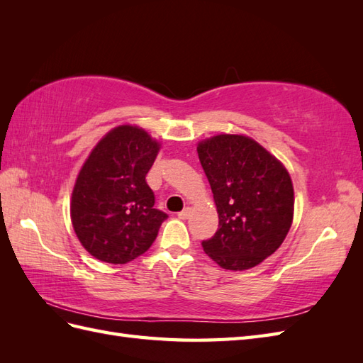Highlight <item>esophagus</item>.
I'll return each mask as SVG.
<instances>
[{
    "label": "esophagus",
    "mask_w": 363,
    "mask_h": 363,
    "mask_svg": "<svg viewBox=\"0 0 363 363\" xmlns=\"http://www.w3.org/2000/svg\"><path fill=\"white\" fill-rule=\"evenodd\" d=\"M189 216H191V208L189 207H186V208H183L182 212H179L180 219H188Z\"/></svg>",
    "instance_id": "esophagus-1"
}]
</instances>
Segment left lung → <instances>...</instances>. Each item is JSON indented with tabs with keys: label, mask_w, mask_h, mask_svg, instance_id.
I'll use <instances>...</instances> for the list:
<instances>
[{
	"label": "left lung",
	"mask_w": 363,
	"mask_h": 363,
	"mask_svg": "<svg viewBox=\"0 0 363 363\" xmlns=\"http://www.w3.org/2000/svg\"><path fill=\"white\" fill-rule=\"evenodd\" d=\"M196 151L219 218L203 250L224 269L259 265L281 245L292 224L289 172L247 136L218 135L200 142Z\"/></svg>",
	"instance_id": "left-lung-1"
}]
</instances>
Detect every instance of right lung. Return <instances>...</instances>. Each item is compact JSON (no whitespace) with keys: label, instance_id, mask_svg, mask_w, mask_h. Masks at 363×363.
I'll return each mask as SVG.
<instances>
[{"label":"right lung","instance_id":"add662e5","mask_svg":"<svg viewBox=\"0 0 363 363\" xmlns=\"http://www.w3.org/2000/svg\"><path fill=\"white\" fill-rule=\"evenodd\" d=\"M160 150L145 130L119 125L98 142L77 177L71 219L87 252L123 265L152 245L168 215L155 208L147 174Z\"/></svg>","mask_w":363,"mask_h":363}]
</instances>
